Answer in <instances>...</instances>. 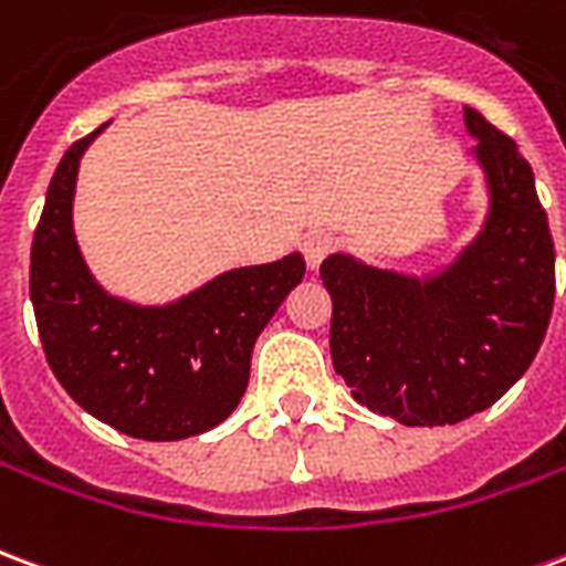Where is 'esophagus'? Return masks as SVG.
Masks as SVG:
<instances>
[{"label": "esophagus", "instance_id": "esophagus-1", "mask_svg": "<svg viewBox=\"0 0 566 566\" xmlns=\"http://www.w3.org/2000/svg\"><path fill=\"white\" fill-rule=\"evenodd\" d=\"M333 251H336V239L331 233H312L303 242V258H306L308 270H318L324 260L331 258Z\"/></svg>", "mask_w": 566, "mask_h": 566}]
</instances>
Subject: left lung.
I'll list each match as a JSON object with an SVG mask.
<instances>
[{"instance_id":"8db88e82","label":"left lung","mask_w":566,"mask_h":566,"mask_svg":"<svg viewBox=\"0 0 566 566\" xmlns=\"http://www.w3.org/2000/svg\"><path fill=\"white\" fill-rule=\"evenodd\" d=\"M491 209L454 263L427 279L348 254L321 263L333 367L352 397L409 427L458 424L534 364L555 303V242L518 145L463 108Z\"/></svg>"}]
</instances>
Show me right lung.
<instances>
[{
  "label": "right lung",
  "mask_w": 566,
  "mask_h": 566,
  "mask_svg": "<svg viewBox=\"0 0 566 566\" xmlns=\"http://www.w3.org/2000/svg\"><path fill=\"white\" fill-rule=\"evenodd\" d=\"M105 127L63 154L32 235L30 300L44 357L69 397L120 433L197 437L239 406L260 331L303 282L306 260L223 272L169 306L105 294L72 230L81 157Z\"/></svg>",
  "instance_id": "obj_1"
}]
</instances>
